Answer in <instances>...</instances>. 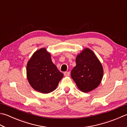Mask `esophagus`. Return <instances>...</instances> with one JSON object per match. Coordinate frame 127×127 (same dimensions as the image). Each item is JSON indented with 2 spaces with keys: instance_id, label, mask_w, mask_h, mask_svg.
I'll use <instances>...</instances> for the list:
<instances>
[{
  "instance_id": "obj_1",
  "label": "esophagus",
  "mask_w": 127,
  "mask_h": 127,
  "mask_svg": "<svg viewBox=\"0 0 127 127\" xmlns=\"http://www.w3.org/2000/svg\"><path fill=\"white\" fill-rule=\"evenodd\" d=\"M64 76H69V75H70V72L69 71H66V72H64Z\"/></svg>"
}]
</instances>
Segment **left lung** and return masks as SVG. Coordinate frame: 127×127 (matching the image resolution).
I'll list each match as a JSON object with an SVG mask.
<instances>
[{"label":"left lung","instance_id":"1","mask_svg":"<svg viewBox=\"0 0 127 127\" xmlns=\"http://www.w3.org/2000/svg\"><path fill=\"white\" fill-rule=\"evenodd\" d=\"M103 75L102 64L91 49H84L77 56L76 66L71 71V76L81 91L88 93L96 89Z\"/></svg>","mask_w":127,"mask_h":127}]
</instances>
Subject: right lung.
Wrapping results in <instances>:
<instances>
[{
	"label": "right lung",
	"mask_w": 127,
	"mask_h": 127,
	"mask_svg": "<svg viewBox=\"0 0 127 127\" xmlns=\"http://www.w3.org/2000/svg\"><path fill=\"white\" fill-rule=\"evenodd\" d=\"M27 78L32 88L43 94L56 90L63 74L53 63L51 54L46 48L36 51L26 67Z\"/></svg>",
	"instance_id": "obj_1"
}]
</instances>
